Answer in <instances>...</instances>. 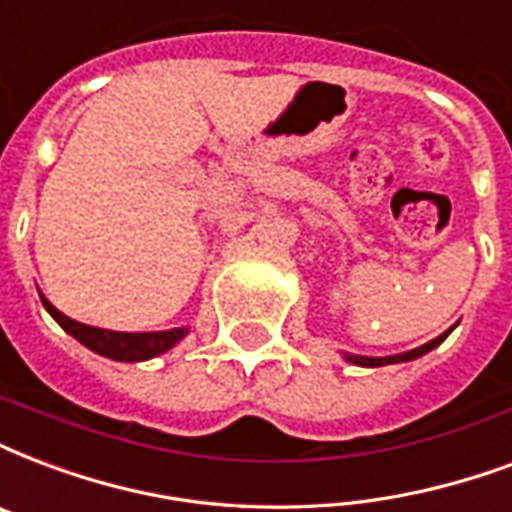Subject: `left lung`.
Segmentation results:
<instances>
[{
	"instance_id": "8db88e82",
	"label": "left lung",
	"mask_w": 512,
	"mask_h": 512,
	"mask_svg": "<svg viewBox=\"0 0 512 512\" xmlns=\"http://www.w3.org/2000/svg\"><path fill=\"white\" fill-rule=\"evenodd\" d=\"M451 332V329H448ZM448 332L440 334L437 340H432V343L421 345V348H416V351H407V353H399V356H386V359H370V356H348V361H353V364H359V367H383V364H397V361H410V359H418V356H424L426 351H432L434 345H440L448 337Z\"/></svg>"
}]
</instances>
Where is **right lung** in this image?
Masks as SVG:
<instances>
[{"label":"right lung","mask_w":512,"mask_h":512,"mask_svg":"<svg viewBox=\"0 0 512 512\" xmlns=\"http://www.w3.org/2000/svg\"><path fill=\"white\" fill-rule=\"evenodd\" d=\"M45 310L59 321L64 332H69L75 340L91 348L99 356L115 361H145L159 356V353L169 351L172 345L180 343L188 334V329H169V332H142V334H129V332H107V329H96V326H86L80 321H72L64 313H59L56 307L42 297Z\"/></svg>","instance_id":"right-lung-1"}]
</instances>
